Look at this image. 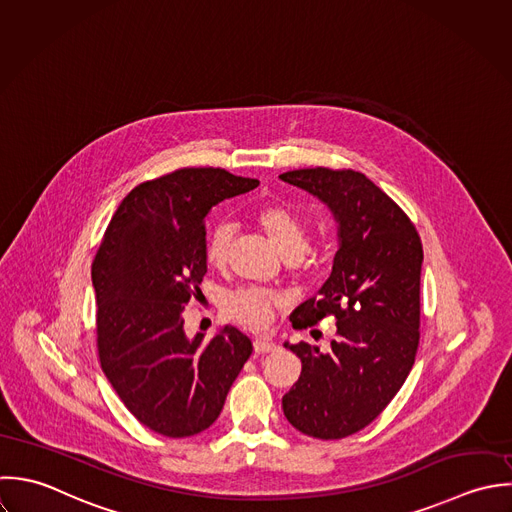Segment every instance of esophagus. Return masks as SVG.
<instances>
[{"instance_id":"34e87169","label":"esophagus","mask_w":512,"mask_h":512,"mask_svg":"<svg viewBox=\"0 0 512 512\" xmlns=\"http://www.w3.org/2000/svg\"><path fill=\"white\" fill-rule=\"evenodd\" d=\"M254 349L258 351V353H266V351H274L276 349V343L274 341L268 340H256L254 341Z\"/></svg>"}]
</instances>
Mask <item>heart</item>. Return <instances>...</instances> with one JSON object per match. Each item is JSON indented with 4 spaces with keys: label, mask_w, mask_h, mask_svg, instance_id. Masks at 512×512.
<instances>
[{
    "label": "heart",
    "mask_w": 512,
    "mask_h": 512,
    "mask_svg": "<svg viewBox=\"0 0 512 512\" xmlns=\"http://www.w3.org/2000/svg\"><path fill=\"white\" fill-rule=\"evenodd\" d=\"M256 222L288 258H302L310 246V234L306 222L284 204H266L258 208ZM234 230L230 224L220 222L210 228L204 242V258L212 268H224L228 260V250ZM284 298L266 288H244L226 298V312L238 324L250 330H264L276 316V310L282 306Z\"/></svg>",
    "instance_id": "b5f03b06"
}]
</instances>
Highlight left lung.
Masks as SVG:
<instances>
[{"label": "left lung", "mask_w": 512, "mask_h": 512, "mask_svg": "<svg viewBox=\"0 0 512 512\" xmlns=\"http://www.w3.org/2000/svg\"><path fill=\"white\" fill-rule=\"evenodd\" d=\"M280 178L324 200L340 222L330 278L290 318L294 330L334 318L336 338L326 353L286 343L302 373L282 407L304 435L343 439L389 405L415 363L423 246L411 218L363 172L316 167Z\"/></svg>", "instance_id": "left-lung-1"}]
</instances>
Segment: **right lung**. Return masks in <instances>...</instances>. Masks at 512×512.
<instances>
[{"instance_id": "add662e5", "label": "right lung", "mask_w": 512, "mask_h": 512, "mask_svg": "<svg viewBox=\"0 0 512 512\" xmlns=\"http://www.w3.org/2000/svg\"><path fill=\"white\" fill-rule=\"evenodd\" d=\"M256 178L186 167L137 184L113 214L91 266L97 351L125 407L151 431L180 439L208 429L252 353L234 326L184 336L182 310L206 274L204 216Z\"/></svg>"}]
</instances>
